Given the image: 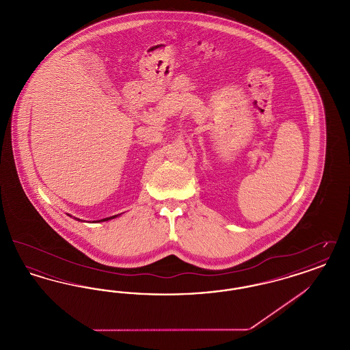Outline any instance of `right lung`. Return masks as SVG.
<instances>
[{"mask_svg": "<svg viewBox=\"0 0 350 350\" xmlns=\"http://www.w3.org/2000/svg\"><path fill=\"white\" fill-rule=\"evenodd\" d=\"M70 217V215H69ZM118 215H114V217H105V219H100V220H98V221H107V220H110V219H114V217H117ZM77 220H80V219H77Z\"/></svg>", "mask_w": 350, "mask_h": 350, "instance_id": "1", "label": "right lung"}]
</instances>
